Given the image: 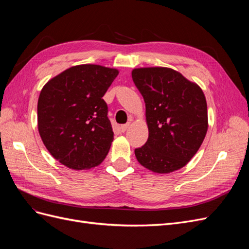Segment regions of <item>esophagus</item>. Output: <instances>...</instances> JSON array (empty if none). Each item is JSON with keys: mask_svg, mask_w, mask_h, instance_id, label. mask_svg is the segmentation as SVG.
I'll return each instance as SVG.
<instances>
[{"mask_svg": "<svg viewBox=\"0 0 249 249\" xmlns=\"http://www.w3.org/2000/svg\"><path fill=\"white\" fill-rule=\"evenodd\" d=\"M130 124H131V123H126V124H122V126H120V131H122V132H125V131L127 130V127L130 126Z\"/></svg>", "mask_w": 249, "mask_h": 249, "instance_id": "34e87169", "label": "esophagus"}]
</instances>
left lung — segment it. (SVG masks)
Here are the masks:
<instances>
[{"label":"left lung","instance_id":"obj_1","mask_svg":"<svg viewBox=\"0 0 249 249\" xmlns=\"http://www.w3.org/2000/svg\"><path fill=\"white\" fill-rule=\"evenodd\" d=\"M143 96L148 139L135 149L138 162L158 173L184 167L196 154L208 130L205 94L198 85L166 67L132 71Z\"/></svg>","mask_w":249,"mask_h":249}]
</instances>
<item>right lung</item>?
<instances>
[{"mask_svg": "<svg viewBox=\"0 0 249 249\" xmlns=\"http://www.w3.org/2000/svg\"><path fill=\"white\" fill-rule=\"evenodd\" d=\"M118 71L95 64L72 66L43 86L37 105L38 131L50 154L71 169L100 165L113 141L103 100Z\"/></svg>", "mask_w": 249, "mask_h": 249, "instance_id": "add662e5", "label": "right lung"}]
</instances>
